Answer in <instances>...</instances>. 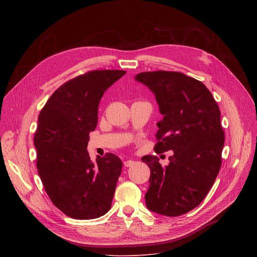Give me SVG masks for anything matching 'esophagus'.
Returning <instances> with one entry per match:
<instances>
[{
  "instance_id": "34e87169",
  "label": "esophagus",
  "mask_w": 257,
  "mask_h": 257,
  "mask_svg": "<svg viewBox=\"0 0 257 257\" xmlns=\"http://www.w3.org/2000/svg\"><path fill=\"white\" fill-rule=\"evenodd\" d=\"M134 164H135V162L132 161V160H127V161L124 162V166L127 167V168H128V167H132Z\"/></svg>"
}]
</instances>
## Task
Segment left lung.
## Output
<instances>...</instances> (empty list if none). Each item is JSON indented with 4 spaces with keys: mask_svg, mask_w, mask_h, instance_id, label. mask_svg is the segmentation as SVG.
Listing matches in <instances>:
<instances>
[{
    "mask_svg": "<svg viewBox=\"0 0 257 257\" xmlns=\"http://www.w3.org/2000/svg\"><path fill=\"white\" fill-rule=\"evenodd\" d=\"M134 78L155 94L164 116L157 124L156 153H174L166 167L156 156L141 159L151 169L146 207L167 216L184 214L204 199L221 168V112L206 86L183 73L142 72Z\"/></svg>",
    "mask_w": 257,
    "mask_h": 257,
    "instance_id": "obj_1",
    "label": "left lung"
}]
</instances>
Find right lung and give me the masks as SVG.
<instances>
[{"instance_id": "add662e5", "label": "right lung", "mask_w": 257, "mask_h": 257, "mask_svg": "<svg viewBox=\"0 0 257 257\" xmlns=\"http://www.w3.org/2000/svg\"><path fill=\"white\" fill-rule=\"evenodd\" d=\"M125 73L95 70L73 78L52 94L39 116L33 139L38 172L52 202L72 218H96L112 206L122 162L114 154L92 162L87 143L100 98Z\"/></svg>"}]
</instances>
